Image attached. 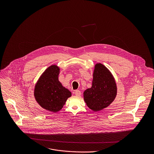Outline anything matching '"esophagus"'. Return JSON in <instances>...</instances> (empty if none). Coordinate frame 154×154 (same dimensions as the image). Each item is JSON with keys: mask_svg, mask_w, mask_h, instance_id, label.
<instances>
[{"mask_svg": "<svg viewBox=\"0 0 154 154\" xmlns=\"http://www.w3.org/2000/svg\"><path fill=\"white\" fill-rule=\"evenodd\" d=\"M75 94L76 96H80L81 95V92L79 90H76L75 92Z\"/></svg>", "mask_w": 154, "mask_h": 154, "instance_id": "obj_1", "label": "esophagus"}]
</instances>
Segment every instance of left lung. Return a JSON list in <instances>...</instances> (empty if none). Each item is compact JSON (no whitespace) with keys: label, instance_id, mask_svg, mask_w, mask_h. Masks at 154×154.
I'll list each match as a JSON object with an SVG mask.
<instances>
[{"label":"left lung","instance_id":"8db88e82","mask_svg":"<svg viewBox=\"0 0 154 154\" xmlns=\"http://www.w3.org/2000/svg\"><path fill=\"white\" fill-rule=\"evenodd\" d=\"M117 93V84L110 70L102 63L95 64L92 87L84 92L88 108L95 112L107 108L115 100Z\"/></svg>","mask_w":154,"mask_h":154}]
</instances>
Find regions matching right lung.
<instances>
[{
	"label": "right lung",
	"instance_id": "1",
	"mask_svg": "<svg viewBox=\"0 0 154 154\" xmlns=\"http://www.w3.org/2000/svg\"><path fill=\"white\" fill-rule=\"evenodd\" d=\"M60 67L53 65L47 67L37 81L34 96L37 103L45 110L57 112L62 109L71 92L59 81Z\"/></svg>",
	"mask_w": 154,
	"mask_h": 154
}]
</instances>
